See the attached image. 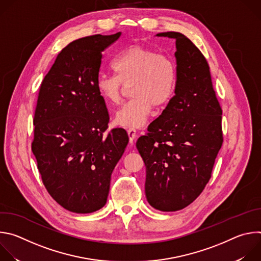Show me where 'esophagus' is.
Segmentation results:
<instances>
[{
  "instance_id": "1",
  "label": "esophagus",
  "mask_w": 261,
  "mask_h": 261,
  "mask_svg": "<svg viewBox=\"0 0 261 261\" xmlns=\"http://www.w3.org/2000/svg\"><path fill=\"white\" fill-rule=\"evenodd\" d=\"M127 133H128V136H129V140H130V142H133V141H134V139H135V138H136V136H137L136 129H134V128H129V129L127 130Z\"/></svg>"
}]
</instances>
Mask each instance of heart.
Masks as SVG:
<instances>
[{"instance_id":"heart-1","label":"heart","mask_w":261,"mask_h":261,"mask_svg":"<svg viewBox=\"0 0 261 261\" xmlns=\"http://www.w3.org/2000/svg\"><path fill=\"white\" fill-rule=\"evenodd\" d=\"M116 74L101 73L96 88L110 105L122 103L131 86L133 98L116 116V123L124 127H140L151 115L153 105L164 106L172 97L176 69L173 61L159 51L134 43L122 50L113 62Z\"/></svg>"}]
</instances>
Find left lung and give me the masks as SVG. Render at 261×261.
Segmentation results:
<instances>
[{"mask_svg":"<svg viewBox=\"0 0 261 261\" xmlns=\"http://www.w3.org/2000/svg\"><path fill=\"white\" fill-rule=\"evenodd\" d=\"M174 96L136 142L146 167L145 196L154 208L174 212L192 203L208 182L223 143L222 108L210 67L195 44L178 32Z\"/></svg>","mask_w":261,"mask_h":261,"instance_id":"1","label":"left lung"}]
</instances>
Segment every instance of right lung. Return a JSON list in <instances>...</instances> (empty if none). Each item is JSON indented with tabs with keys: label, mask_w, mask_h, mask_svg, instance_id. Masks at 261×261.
Masks as SVG:
<instances>
[{
	"label": "right lung",
	"mask_w": 261,
	"mask_h": 261,
	"mask_svg": "<svg viewBox=\"0 0 261 261\" xmlns=\"http://www.w3.org/2000/svg\"><path fill=\"white\" fill-rule=\"evenodd\" d=\"M120 36L97 34L69 43L39 90L32 152L47 192L73 213L104 206L129 141L123 128L108 131L107 107L96 88L102 53Z\"/></svg>",
	"instance_id": "add662e5"
}]
</instances>
